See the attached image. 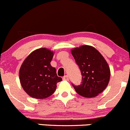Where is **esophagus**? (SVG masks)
Here are the masks:
<instances>
[{
  "instance_id": "34e87169",
  "label": "esophagus",
  "mask_w": 130,
  "mask_h": 130,
  "mask_svg": "<svg viewBox=\"0 0 130 130\" xmlns=\"http://www.w3.org/2000/svg\"><path fill=\"white\" fill-rule=\"evenodd\" d=\"M69 79V76H65L64 77H63V80H65V81H68Z\"/></svg>"
}]
</instances>
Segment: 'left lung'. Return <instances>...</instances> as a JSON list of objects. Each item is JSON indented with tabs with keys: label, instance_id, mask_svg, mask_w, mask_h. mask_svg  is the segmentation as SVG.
<instances>
[{
	"label": "left lung",
	"instance_id": "1",
	"mask_svg": "<svg viewBox=\"0 0 130 130\" xmlns=\"http://www.w3.org/2000/svg\"><path fill=\"white\" fill-rule=\"evenodd\" d=\"M71 53L82 75L80 85H72L78 94L85 98H94L103 92L110 81V70L104 57L92 46L76 47Z\"/></svg>",
	"mask_w": 130,
	"mask_h": 130
}]
</instances>
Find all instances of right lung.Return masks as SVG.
<instances>
[{"label": "right lung", "mask_w": 130, "mask_h": 130, "mask_svg": "<svg viewBox=\"0 0 130 130\" xmlns=\"http://www.w3.org/2000/svg\"><path fill=\"white\" fill-rule=\"evenodd\" d=\"M53 56L54 52L48 48H38L22 64L19 71L20 84L29 96L45 99L54 94L56 84L62 80L51 65Z\"/></svg>", "instance_id": "1"}]
</instances>
